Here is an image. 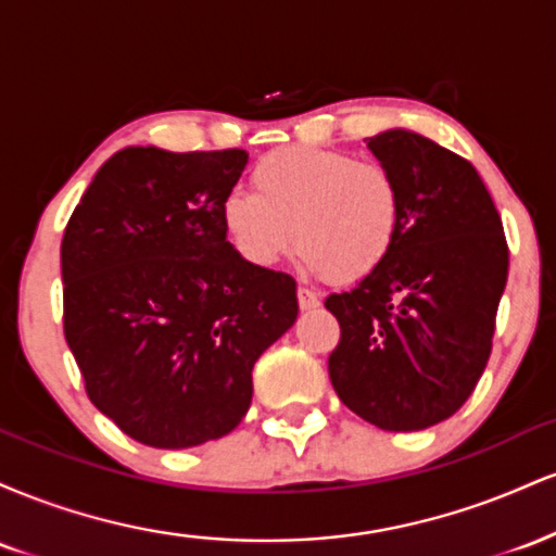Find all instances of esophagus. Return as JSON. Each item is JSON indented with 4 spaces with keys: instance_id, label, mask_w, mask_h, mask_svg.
Returning a JSON list of instances; mask_svg holds the SVG:
<instances>
[{
    "instance_id": "1",
    "label": "esophagus",
    "mask_w": 556,
    "mask_h": 556,
    "mask_svg": "<svg viewBox=\"0 0 556 556\" xmlns=\"http://www.w3.org/2000/svg\"><path fill=\"white\" fill-rule=\"evenodd\" d=\"M318 303H321L318 292L311 290V287H298V305H300V311L318 308Z\"/></svg>"
}]
</instances>
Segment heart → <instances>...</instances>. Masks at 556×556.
Segmentation results:
<instances>
[{"label":"heart","mask_w":556,"mask_h":556,"mask_svg":"<svg viewBox=\"0 0 556 556\" xmlns=\"http://www.w3.org/2000/svg\"><path fill=\"white\" fill-rule=\"evenodd\" d=\"M251 182L253 193L232 190L222 201L225 232L251 266L277 264L292 238L308 269L331 282H358L397 242L405 201L387 164L287 146L258 159Z\"/></svg>","instance_id":"b5f03b06"}]
</instances>
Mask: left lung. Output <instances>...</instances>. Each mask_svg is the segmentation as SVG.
Instances as JSON below:
<instances>
[{
  "label": "left lung",
  "instance_id": "obj_1",
  "mask_svg": "<svg viewBox=\"0 0 556 556\" xmlns=\"http://www.w3.org/2000/svg\"><path fill=\"white\" fill-rule=\"evenodd\" d=\"M368 149L394 169L405 208L384 264L324 303L340 321L329 379L368 424L420 431L455 416L486 368L509 248L468 159L407 130Z\"/></svg>",
  "mask_w": 556,
  "mask_h": 556
}]
</instances>
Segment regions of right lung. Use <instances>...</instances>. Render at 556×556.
<instances>
[{"instance_id":"1","label":"right lung","mask_w":556,"mask_h":556,"mask_svg":"<svg viewBox=\"0 0 556 556\" xmlns=\"http://www.w3.org/2000/svg\"><path fill=\"white\" fill-rule=\"evenodd\" d=\"M242 149L117 151L62 238L65 340L88 400L140 444L185 450L245 418L253 366L298 318L295 279L229 245Z\"/></svg>"}]
</instances>
